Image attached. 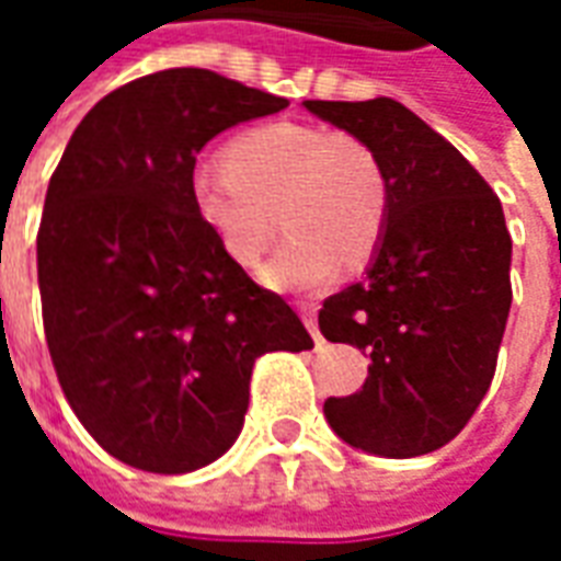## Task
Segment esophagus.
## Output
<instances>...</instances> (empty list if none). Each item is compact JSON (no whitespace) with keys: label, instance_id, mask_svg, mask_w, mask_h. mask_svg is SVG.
<instances>
[{"label":"esophagus","instance_id":"1","mask_svg":"<svg viewBox=\"0 0 561 561\" xmlns=\"http://www.w3.org/2000/svg\"><path fill=\"white\" fill-rule=\"evenodd\" d=\"M300 316H304V324L309 328V333H312L316 345L321 348V345H324V336H321V330H318V306L300 304Z\"/></svg>","mask_w":561,"mask_h":561}]
</instances>
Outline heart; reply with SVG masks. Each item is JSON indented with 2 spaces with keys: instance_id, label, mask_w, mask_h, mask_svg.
Returning a JSON list of instances; mask_svg holds the SVG:
<instances>
[{
  "instance_id": "obj_1",
  "label": "heart",
  "mask_w": 561,
  "mask_h": 561,
  "mask_svg": "<svg viewBox=\"0 0 561 561\" xmlns=\"http://www.w3.org/2000/svg\"><path fill=\"white\" fill-rule=\"evenodd\" d=\"M197 221L221 255L255 267L276 233L285 243L261 270L279 291H316L360 267L381 243L390 192L385 168L364 140L312 123H267L243 131L221 164H201L188 176Z\"/></svg>"
}]
</instances>
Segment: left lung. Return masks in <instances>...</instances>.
<instances>
[{
    "mask_svg": "<svg viewBox=\"0 0 561 561\" xmlns=\"http://www.w3.org/2000/svg\"><path fill=\"white\" fill-rule=\"evenodd\" d=\"M373 149L390 192L388 225L364 279L324 300L318 328L369 354L352 397L324 417L366 454L438 450L469 423L495 373L511 312V233L493 188L454 144L393 99L304 102Z\"/></svg>",
    "mask_w": 561,
    "mask_h": 561,
    "instance_id": "8db88e82",
    "label": "left lung"
}]
</instances>
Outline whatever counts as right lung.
Wrapping results in <instances>:
<instances>
[{
    "mask_svg": "<svg viewBox=\"0 0 561 561\" xmlns=\"http://www.w3.org/2000/svg\"><path fill=\"white\" fill-rule=\"evenodd\" d=\"M285 107L207 68L156 71L104 95L50 176L44 336L68 405L126 466H209L243 430L257 357L312 348L291 306L221 255L188 201L207 140Z\"/></svg>",
    "mask_w": 561,
    "mask_h": 561,
    "instance_id": "1",
    "label": "right lung"
}]
</instances>
